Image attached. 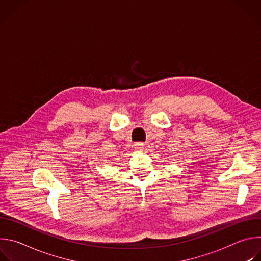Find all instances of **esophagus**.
<instances>
[{
    "label": "esophagus",
    "mask_w": 261,
    "mask_h": 261,
    "mask_svg": "<svg viewBox=\"0 0 261 261\" xmlns=\"http://www.w3.org/2000/svg\"><path fill=\"white\" fill-rule=\"evenodd\" d=\"M134 145H135L136 150H141V148H142L143 145H144V143H143V142H136Z\"/></svg>",
    "instance_id": "obj_1"
}]
</instances>
